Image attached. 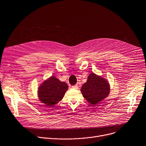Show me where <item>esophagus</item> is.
Listing matches in <instances>:
<instances>
[{"instance_id": "esophagus-1", "label": "esophagus", "mask_w": 146, "mask_h": 146, "mask_svg": "<svg viewBox=\"0 0 146 146\" xmlns=\"http://www.w3.org/2000/svg\"><path fill=\"white\" fill-rule=\"evenodd\" d=\"M72 87L73 89H77V88H78V85H77V84H75V85H74V86H72Z\"/></svg>"}]
</instances>
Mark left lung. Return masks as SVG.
I'll list each match as a JSON object with an SVG mask.
<instances>
[{
  "label": "left lung",
  "instance_id": "obj_1",
  "mask_svg": "<svg viewBox=\"0 0 146 146\" xmlns=\"http://www.w3.org/2000/svg\"><path fill=\"white\" fill-rule=\"evenodd\" d=\"M83 96L92 106L104 100L110 93L109 82L100 76L91 73L81 89Z\"/></svg>",
  "mask_w": 146,
  "mask_h": 146
}]
</instances>
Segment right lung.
<instances>
[{
	"instance_id": "obj_1",
	"label": "right lung",
	"mask_w": 146,
	"mask_h": 146,
	"mask_svg": "<svg viewBox=\"0 0 146 146\" xmlns=\"http://www.w3.org/2000/svg\"><path fill=\"white\" fill-rule=\"evenodd\" d=\"M68 90V85L52 76L45 80L38 89L40 102L48 106H53L60 102Z\"/></svg>"
}]
</instances>
